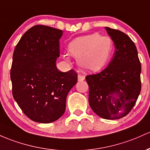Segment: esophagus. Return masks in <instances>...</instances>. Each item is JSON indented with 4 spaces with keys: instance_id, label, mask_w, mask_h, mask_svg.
<instances>
[{
    "instance_id": "obj_1",
    "label": "esophagus",
    "mask_w": 150,
    "mask_h": 150,
    "mask_svg": "<svg viewBox=\"0 0 150 150\" xmlns=\"http://www.w3.org/2000/svg\"><path fill=\"white\" fill-rule=\"evenodd\" d=\"M84 80H85V76H84V75H78V81L81 82V81H83Z\"/></svg>"
}]
</instances>
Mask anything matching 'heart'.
Here are the masks:
<instances>
[{
    "label": "heart",
    "instance_id": "obj_1",
    "mask_svg": "<svg viewBox=\"0 0 150 150\" xmlns=\"http://www.w3.org/2000/svg\"><path fill=\"white\" fill-rule=\"evenodd\" d=\"M69 50L72 56L78 58L84 70L95 72L103 70L110 62L114 43L109 37L94 33L74 39L69 45ZM63 57L69 60L67 54H64Z\"/></svg>",
    "mask_w": 150,
    "mask_h": 150
}]
</instances>
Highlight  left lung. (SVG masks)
<instances>
[{
    "label": "left lung",
    "instance_id": "8db88e82",
    "mask_svg": "<svg viewBox=\"0 0 150 150\" xmlns=\"http://www.w3.org/2000/svg\"><path fill=\"white\" fill-rule=\"evenodd\" d=\"M105 30L114 42V55L105 70L85 79L94 112L103 119L117 120L131 111L140 93L141 64L129 36L117 30Z\"/></svg>",
    "mask_w": 150,
    "mask_h": 150
}]
</instances>
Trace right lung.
Here are the masks:
<instances>
[{"label": "right lung", "mask_w": 150, "mask_h": 150, "mask_svg": "<svg viewBox=\"0 0 150 150\" xmlns=\"http://www.w3.org/2000/svg\"><path fill=\"white\" fill-rule=\"evenodd\" d=\"M62 35L61 30L33 26L22 36L13 55V96L24 114L37 122H52L64 114L67 94L78 81L74 70L57 68Z\"/></svg>", "instance_id": "add662e5"}]
</instances>
